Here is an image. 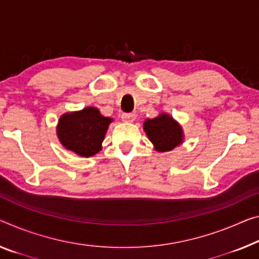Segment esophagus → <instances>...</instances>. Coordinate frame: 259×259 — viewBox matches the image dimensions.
<instances>
[{"mask_svg": "<svg viewBox=\"0 0 259 259\" xmlns=\"http://www.w3.org/2000/svg\"><path fill=\"white\" fill-rule=\"evenodd\" d=\"M135 118H137V113L135 112H130V113H122L121 114V119L124 121L127 122H133L135 120Z\"/></svg>", "mask_w": 259, "mask_h": 259, "instance_id": "obj_1", "label": "esophagus"}]
</instances>
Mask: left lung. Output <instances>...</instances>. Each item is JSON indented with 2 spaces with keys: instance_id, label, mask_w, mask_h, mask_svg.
<instances>
[{
  "instance_id": "1",
  "label": "left lung",
  "mask_w": 259,
  "mask_h": 259,
  "mask_svg": "<svg viewBox=\"0 0 259 259\" xmlns=\"http://www.w3.org/2000/svg\"><path fill=\"white\" fill-rule=\"evenodd\" d=\"M143 128L158 152H169L182 142L181 126L168 114H161L152 120L148 119Z\"/></svg>"
}]
</instances>
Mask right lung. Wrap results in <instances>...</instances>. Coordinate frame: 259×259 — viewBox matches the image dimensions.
<instances>
[{
  "mask_svg": "<svg viewBox=\"0 0 259 259\" xmlns=\"http://www.w3.org/2000/svg\"><path fill=\"white\" fill-rule=\"evenodd\" d=\"M110 118L103 117L95 107H85L79 112L66 113L58 125V137L67 149L79 156H93L101 150Z\"/></svg>",
  "mask_w": 259,
  "mask_h": 259,
  "instance_id": "right-lung-1",
  "label": "right lung"
}]
</instances>
